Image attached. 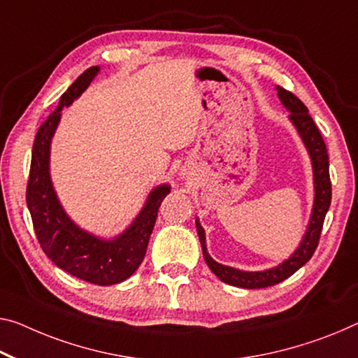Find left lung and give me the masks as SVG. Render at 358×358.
Here are the masks:
<instances>
[{
  "instance_id": "8db88e82",
  "label": "left lung",
  "mask_w": 358,
  "mask_h": 358,
  "mask_svg": "<svg viewBox=\"0 0 358 358\" xmlns=\"http://www.w3.org/2000/svg\"><path fill=\"white\" fill-rule=\"evenodd\" d=\"M277 92L280 101L285 107L289 110V120L294 124V128L298 129L302 142L309 152L312 168H313V184H315V198H313V208L310 214L309 227L306 230L304 238H302L299 248L296 250L291 257L287 261H283L280 266L273 268H267L262 272H243L236 271V268L222 266L213 259L208 255L206 250V238H205V230L198 222L196 219V232L198 238H200L203 257L208 264V267L211 268V272L216 275L219 280H222L224 283L232 285V287L240 288H267L272 285H277L283 280L291 277L298 268H301L304 264L310 259L313 252H315L318 246V240H320L323 221L328 213L329 203H331V180H329V162H328V150L325 145V141L318 131L317 124L313 123L312 117L309 115V110L302 103L293 92L283 90L282 86H277Z\"/></svg>"
}]
</instances>
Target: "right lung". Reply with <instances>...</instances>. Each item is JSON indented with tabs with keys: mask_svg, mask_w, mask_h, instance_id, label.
Masks as SVG:
<instances>
[{
	"mask_svg": "<svg viewBox=\"0 0 358 358\" xmlns=\"http://www.w3.org/2000/svg\"><path fill=\"white\" fill-rule=\"evenodd\" d=\"M97 71L99 67L83 71L64 92L57 108L38 129L27 184V206L31 214L36 238L49 259L73 277L108 287L124 282L141 266L157 221L158 208L171 187L163 184L153 189L139 216L113 240H103L85 232L65 214L49 178V148L62 108L70 106L90 86Z\"/></svg>",
	"mask_w": 358,
	"mask_h": 358,
	"instance_id": "1",
	"label": "right lung"
}]
</instances>
